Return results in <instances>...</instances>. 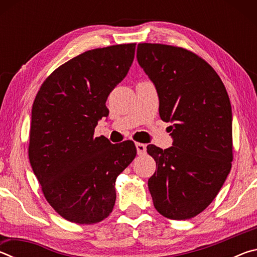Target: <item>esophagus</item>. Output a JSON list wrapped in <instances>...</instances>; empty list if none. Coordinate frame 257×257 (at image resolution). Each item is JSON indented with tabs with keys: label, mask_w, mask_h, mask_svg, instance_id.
I'll return each mask as SVG.
<instances>
[{
	"label": "esophagus",
	"mask_w": 257,
	"mask_h": 257,
	"mask_svg": "<svg viewBox=\"0 0 257 257\" xmlns=\"http://www.w3.org/2000/svg\"><path fill=\"white\" fill-rule=\"evenodd\" d=\"M136 150H137V153L139 155L144 154L146 152V145L142 144V143H136Z\"/></svg>",
	"instance_id": "esophagus-1"
}]
</instances>
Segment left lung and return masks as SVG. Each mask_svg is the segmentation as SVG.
Segmentation results:
<instances>
[{
    "mask_svg": "<svg viewBox=\"0 0 257 257\" xmlns=\"http://www.w3.org/2000/svg\"><path fill=\"white\" fill-rule=\"evenodd\" d=\"M137 61L158 92L161 119L172 123L171 147L147 146L158 167L149 179L153 204L168 219H190L210 205L231 169L228 93L210 64L181 47L143 43Z\"/></svg>",
    "mask_w": 257,
    "mask_h": 257,
    "instance_id": "1",
    "label": "left lung"
}]
</instances>
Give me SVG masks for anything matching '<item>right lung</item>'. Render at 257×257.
<instances>
[{
	"instance_id": "add662e5",
	"label": "right lung",
	"mask_w": 257,
	"mask_h": 257,
	"mask_svg": "<svg viewBox=\"0 0 257 257\" xmlns=\"http://www.w3.org/2000/svg\"><path fill=\"white\" fill-rule=\"evenodd\" d=\"M136 44L87 51L59 67L32 108L29 161L50 205L70 222L93 224L115 203V180L136 156L134 142L95 137L113 88L127 76Z\"/></svg>"
}]
</instances>
